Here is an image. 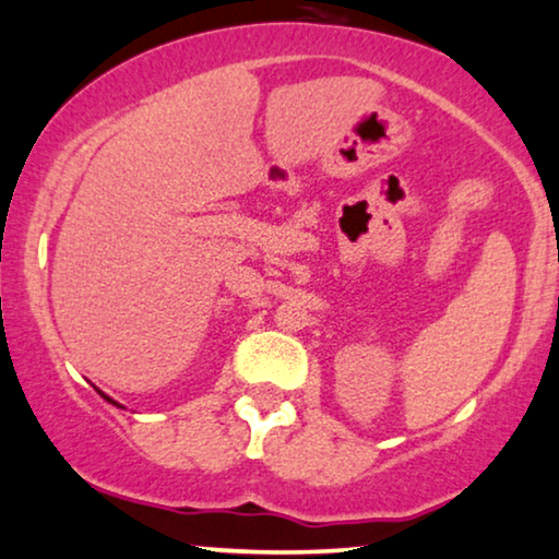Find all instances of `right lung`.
Masks as SVG:
<instances>
[{"label": "right lung", "instance_id": "1", "mask_svg": "<svg viewBox=\"0 0 559 559\" xmlns=\"http://www.w3.org/2000/svg\"><path fill=\"white\" fill-rule=\"evenodd\" d=\"M100 392V390H98ZM100 395H104V392H100ZM106 400H108V403H111V405H116V407H123V405H119V403H116V400H111V397H108V395H104Z\"/></svg>", "mask_w": 559, "mask_h": 559}]
</instances>
